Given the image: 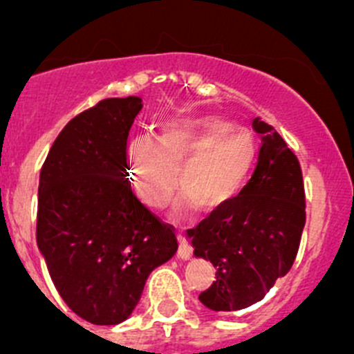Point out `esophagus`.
<instances>
[{
  "instance_id": "esophagus-1",
  "label": "esophagus",
  "mask_w": 354,
  "mask_h": 354,
  "mask_svg": "<svg viewBox=\"0 0 354 354\" xmlns=\"http://www.w3.org/2000/svg\"><path fill=\"white\" fill-rule=\"evenodd\" d=\"M178 243H180V250H178V257H180L181 260H190L194 248H192L190 243H188L187 238H185L183 234H178Z\"/></svg>"
}]
</instances>
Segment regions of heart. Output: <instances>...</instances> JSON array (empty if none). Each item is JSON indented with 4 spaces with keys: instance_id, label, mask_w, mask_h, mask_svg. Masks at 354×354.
I'll return each mask as SVG.
<instances>
[{
    "instance_id": "b5f03b06",
    "label": "heart",
    "mask_w": 354,
    "mask_h": 354,
    "mask_svg": "<svg viewBox=\"0 0 354 354\" xmlns=\"http://www.w3.org/2000/svg\"><path fill=\"white\" fill-rule=\"evenodd\" d=\"M135 195L149 207H162L176 188H185L174 212H192L203 203L219 209L236 198L257 160V144L246 128L223 118L169 121L159 137L140 135L128 145Z\"/></svg>"
}]
</instances>
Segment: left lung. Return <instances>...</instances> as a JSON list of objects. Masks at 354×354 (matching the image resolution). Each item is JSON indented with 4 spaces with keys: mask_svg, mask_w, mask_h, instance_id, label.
Masks as SVG:
<instances>
[{
    "mask_svg": "<svg viewBox=\"0 0 354 354\" xmlns=\"http://www.w3.org/2000/svg\"><path fill=\"white\" fill-rule=\"evenodd\" d=\"M262 135L259 162L236 198L214 210L187 240L197 259L216 267V281L198 299L212 312L255 305L291 269L305 227L301 167L281 135L255 118Z\"/></svg>",
    "mask_w": 354,
    "mask_h": 354,
    "instance_id": "8db88e82",
    "label": "left lung"
}]
</instances>
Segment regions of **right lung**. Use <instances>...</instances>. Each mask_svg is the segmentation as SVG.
Listing matches in <instances>:
<instances>
[{
    "label": "right lung",
    "instance_id": "1",
    "mask_svg": "<svg viewBox=\"0 0 354 354\" xmlns=\"http://www.w3.org/2000/svg\"><path fill=\"white\" fill-rule=\"evenodd\" d=\"M140 97L106 99L70 121L39 178L37 246L63 301L94 326L133 313L147 277L174 257V227L131 192L127 140Z\"/></svg>",
    "mask_w": 354,
    "mask_h": 354
}]
</instances>
